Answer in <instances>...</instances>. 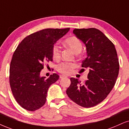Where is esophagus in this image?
<instances>
[{"label": "esophagus", "mask_w": 129, "mask_h": 129, "mask_svg": "<svg viewBox=\"0 0 129 129\" xmlns=\"http://www.w3.org/2000/svg\"><path fill=\"white\" fill-rule=\"evenodd\" d=\"M60 79H62V78H65V77H67L66 76H63V75H60Z\"/></svg>", "instance_id": "34e87169"}]
</instances>
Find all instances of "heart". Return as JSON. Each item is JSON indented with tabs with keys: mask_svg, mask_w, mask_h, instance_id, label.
<instances>
[{
	"mask_svg": "<svg viewBox=\"0 0 129 129\" xmlns=\"http://www.w3.org/2000/svg\"><path fill=\"white\" fill-rule=\"evenodd\" d=\"M64 45L73 51L74 54H79L83 49V43L76 36H71L67 38L64 41ZM52 57L55 60L59 59L61 56V49L58 44H55L52 49ZM76 67V64L73 62H61L56 67L58 72L64 74H70Z\"/></svg>",
	"mask_w": 129,
	"mask_h": 129,
	"instance_id": "b5f03b06",
	"label": "heart"
}]
</instances>
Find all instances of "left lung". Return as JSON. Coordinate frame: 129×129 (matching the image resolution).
Instances as JSON below:
<instances>
[{
	"mask_svg": "<svg viewBox=\"0 0 129 129\" xmlns=\"http://www.w3.org/2000/svg\"><path fill=\"white\" fill-rule=\"evenodd\" d=\"M73 33L85 44L87 56L81 67L89 68V73L83 83L71 77L66 92L75 103L90 108L102 102L114 86L120 67L118 56L114 45L100 30L76 28Z\"/></svg>",
	"mask_w": 129,
	"mask_h": 129,
	"instance_id": "8db88e82",
	"label": "left lung"
}]
</instances>
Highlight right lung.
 Returning <instances> with one entry per match:
<instances>
[{
	"mask_svg": "<svg viewBox=\"0 0 129 129\" xmlns=\"http://www.w3.org/2000/svg\"><path fill=\"white\" fill-rule=\"evenodd\" d=\"M69 30L46 28L34 33L24 38L15 50L9 83L15 99L23 108L34 111L45 105L49 87L59 76L53 73L45 79L40 77V71L44 65L52 61L53 46Z\"/></svg>",
	"mask_w": 129,
	"mask_h": 129,
	"instance_id": "add662e5",
	"label": "right lung"
}]
</instances>
